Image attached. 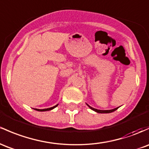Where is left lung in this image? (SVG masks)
Wrapping results in <instances>:
<instances>
[{
  "mask_svg": "<svg viewBox=\"0 0 149 149\" xmlns=\"http://www.w3.org/2000/svg\"><path fill=\"white\" fill-rule=\"evenodd\" d=\"M87 105L88 106V107H90L91 109H93V110H94L95 112H97V113H110V112H114V111H115L116 109H118V107H117V108H114V109H109V110H101V109H95L93 108V107H91L90 105H88V104H87Z\"/></svg>",
  "mask_w": 149,
  "mask_h": 149,
  "instance_id": "1",
  "label": "left lung"
}]
</instances>
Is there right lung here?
Here are the masks:
<instances>
[{"label":"right lung","mask_w":149,"mask_h":149,"mask_svg":"<svg viewBox=\"0 0 149 149\" xmlns=\"http://www.w3.org/2000/svg\"><path fill=\"white\" fill-rule=\"evenodd\" d=\"M58 106V104H56V105L54 106V107H50V108H47V109H36V110H38V111H40V112H44V111H49V110H51V109L55 108V107H57Z\"/></svg>","instance_id":"add662e5"}]
</instances>
